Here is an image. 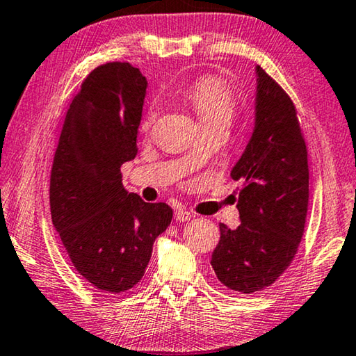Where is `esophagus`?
<instances>
[{
  "mask_svg": "<svg viewBox=\"0 0 356 356\" xmlns=\"http://www.w3.org/2000/svg\"><path fill=\"white\" fill-rule=\"evenodd\" d=\"M191 217H192V213H189V211L184 208H179L175 211V220L177 222H188L191 220Z\"/></svg>",
  "mask_w": 356,
  "mask_h": 356,
  "instance_id": "obj_1",
  "label": "esophagus"
}]
</instances>
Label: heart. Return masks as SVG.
<instances>
[{"label": "heart", "mask_w": 356, "mask_h": 356, "mask_svg": "<svg viewBox=\"0 0 356 356\" xmlns=\"http://www.w3.org/2000/svg\"><path fill=\"white\" fill-rule=\"evenodd\" d=\"M184 97L194 108L202 123L219 120V118L232 122L234 114V98L228 84L222 78L203 76L189 87ZM156 114H158V109L153 106L145 118L147 128L153 124Z\"/></svg>", "instance_id": "b5f03b06"}]
</instances>
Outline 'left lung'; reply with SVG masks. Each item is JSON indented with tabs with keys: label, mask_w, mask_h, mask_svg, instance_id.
Wrapping results in <instances>:
<instances>
[{
	"label": "left lung",
	"mask_w": 356,
	"mask_h": 356,
	"mask_svg": "<svg viewBox=\"0 0 356 356\" xmlns=\"http://www.w3.org/2000/svg\"><path fill=\"white\" fill-rule=\"evenodd\" d=\"M254 127L232 178L241 181V225L220 223L211 258L228 289L253 294L288 269L300 244L308 211V152L296 106L257 65Z\"/></svg>",
	"instance_id": "1"
}]
</instances>
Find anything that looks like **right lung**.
Instances as JSON below:
<instances>
[{
  "instance_id": "right-lung-1",
  "label": "right lung",
  "mask_w": 356,
  "mask_h": 356,
  "mask_svg": "<svg viewBox=\"0 0 356 356\" xmlns=\"http://www.w3.org/2000/svg\"><path fill=\"white\" fill-rule=\"evenodd\" d=\"M145 92V76L128 62L97 67L67 111L53 161V225L79 275L108 294L140 282L173 216L122 183V164L137 154Z\"/></svg>"
}]
</instances>
